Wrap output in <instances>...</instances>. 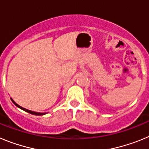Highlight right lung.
I'll use <instances>...</instances> for the list:
<instances>
[{"instance_id": "1", "label": "right lung", "mask_w": 149, "mask_h": 149, "mask_svg": "<svg viewBox=\"0 0 149 149\" xmlns=\"http://www.w3.org/2000/svg\"><path fill=\"white\" fill-rule=\"evenodd\" d=\"M10 99L12 100V101H13V104H15L16 107H18V108L22 109V110H24V111L27 112V113H30V114H33V115H36V116H42V115H45V114L47 113H38V112H34V111H31V110H27V109L24 108V107H22L19 106V105L18 104H16L15 102V101H13V98H10Z\"/></svg>"}]
</instances>
